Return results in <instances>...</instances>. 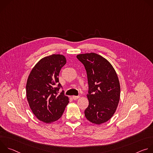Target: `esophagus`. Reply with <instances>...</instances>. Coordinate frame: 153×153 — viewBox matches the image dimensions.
Instances as JSON below:
<instances>
[{"label": "esophagus", "mask_w": 153, "mask_h": 153, "mask_svg": "<svg viewBox=\"0 0 153 153\" xmlns=\"http://www.w3.org/2000/svg\"><path fill=\"white\" fill-rule=\"evenodd\" d=\"M80 97L79 96H73V97H72V98H73V100H76V99H79Z\"/></svg>", "instance_id": "34e87169"}]
</instances>
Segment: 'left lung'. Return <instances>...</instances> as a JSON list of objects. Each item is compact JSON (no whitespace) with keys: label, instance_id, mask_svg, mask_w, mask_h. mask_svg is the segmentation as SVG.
<instances>
[{"label":"left lung","instance_id":"left-lung-1","mask_svg":"<svg viewBox=\"0 0 153 153\" xmlns=\"http://www.w3.org/2000/svg\"><path fill=\"white\" fill-rule=\"evenodd\" d=\"M84 65L88 82V106L85 110L86 118L100 125L110 120L118 106L120 86L117 73L111 64L102 56L94 53L78 54Z\"/></svg>","mask_w":153,"mask_h":153}]
</instances>
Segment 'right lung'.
<instances>
[{
	"label": "right lung",
	"mask_w": 153,
	"mask_h": 153,
	"mask_svg": "<svg viewBox=\"0 0 153 153\" xmlns=\"http://www.w3.org/2000/svg\"><path fill=\"white\" fill-rule=\"evenodd\" d=\"M66 62V58L61 54L43 57L36 64L27 79L26 91L30 107L35 116L46 123L60 119L69 103L63 91L57 93L62 87L59 74Z\"/></svg>",
	"instance_id": "1"
}]
</instances>
